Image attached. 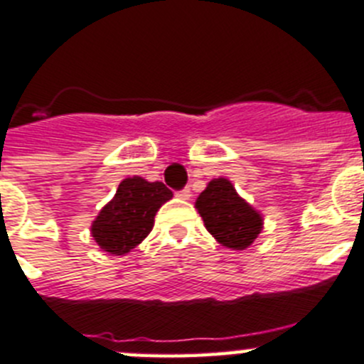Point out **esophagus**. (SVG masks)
<instances>
[{
	"instance_id": "obj_1",
	"label": "esophagus",
	"mask_w": 364,
	"mask_h": 364,
	"mask_svg": "<svg viewBox=\"0 0 364 364\" xmlns=\"http://www.w3.org/2000/svg\"><path fill=\"white\" fill-rule=\"evenodd\" d=\"M176 196H178L179 199H183V200H188L190 197H192V192H190V188H188V186H186V188H183V190H179V192H176Z\"/></svg>"
}]
</instances>
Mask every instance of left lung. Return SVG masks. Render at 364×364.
Here are the masks:
<instances>
[{"instance_id": "left-lung-1", "label": "left lung", "mask_w": 364, "mask_h": 364, "mask_svg": "<svg viewBox=\"0 0 364 364\" xmlns=\"http://www.w3.org/2000/svg\"><path fill=\"white\" fill-rule=\"evenodd\" d=\"M205 229L220 245L245 250L262 230V216L245 203L229 179H213L197 199Z\"/></svg>"}]
</instances>
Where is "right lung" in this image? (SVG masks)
Returning <instances> with one entry per match:
<instances>
[{
  "label": "right lung",
  "instance_id": "obj_1",
  "mask_svg": "<svg viewBox=\"0 0 364 364\" xmlns=\"http://www.w3.org/2000/svg\"><path fill=\"white\" fill-rule=\"evenodd\" d=\"M172 192L164 183H149L134 176L119 183L114 199L91 225V234L102 250L124 255L137 247L153 229L160 205Z\"/></svg>",
  "mask_w": 364,
  "mask_h": 364
}]
</instances>
